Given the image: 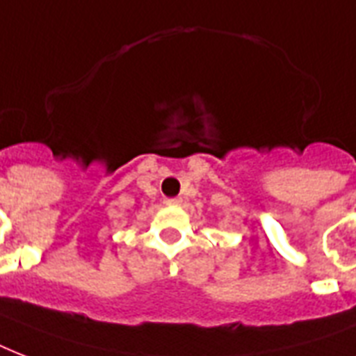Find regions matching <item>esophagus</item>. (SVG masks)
Here are the masks:
<instances>
[{
    "instance_id": "obj_1",
    "label": "esophagus",
    "mask_w": 356,
    "mask_h": 356,
    "mask_svg": "<svg viewBox=\"0 0 356 356\" xmlns=\"http://www.w3.org/2000/svg\"><path fill=\"white\" fill-rule=\"evenodd\" d=\"M165 204H167V206H176V204H180V198H167Z\"/></svg>"
}]
</instances>
